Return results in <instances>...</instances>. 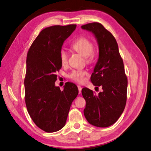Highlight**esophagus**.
Here are the masks:
<instances>
[{
    "mask_svg": "<svg viewBox=\"0 0 151 151\" xmlns=\"http://www.w3.org/2000/svg\"><path fill=\"white\" fill-rule=\"evenodd\" d=\"M77 88H78V90H79V93L81 94V91H82V88L81 87V86H77Z\"/></svg>",
    "mask_w": 151,
    "mask_h": 151,
    "instance_id": "34e87169",
    "label": "esophagus"
}]
</instances>
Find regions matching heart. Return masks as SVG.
<instances>
[{
  "mask_svg": "<svg viewBox=\"0 0 151 151\" xmlns=\"http://www.w3.org/2000/svg\"><path fill=\"white\" fill-rule=\"evenodd\" d=\"M71 48L81 55L86 58V62L89 63L93 58L94 45L90 40L84 37L77 38L71 45ZM60 59L62 65L67 63V53L65 50H62L60 52ZM88 75V72L86 70H74L69 75L70 78L78 83H83L85 81V77Z\"/></svg>",
  "mask_w": 151,
  "mask_h": 151,
  "instance_id": "1",
  "label": "heart"
}]
</instances>
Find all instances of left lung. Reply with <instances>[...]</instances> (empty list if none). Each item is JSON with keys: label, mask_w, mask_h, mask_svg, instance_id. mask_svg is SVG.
<instances>
[{"label": "left lung", "mask_w": 151, "mask_h": 151, "mask_svg": "<svg viewBox=\"0 0 151 151\" xmlns=\"http://www.w3.org/2000/svg\"><path fill=\"white\" fill-rule=\"evenodd\" d=\"M81 28L96 38L99 57L91 81L103 89L97 95L88 88L82 89L86 100L84 114L90 124L108 127L118 120L125 107L128 81L123 62L115 37L101 24L92 22Z\"/></svg>", "instance_id": "left-lung-1"}]
</instances>
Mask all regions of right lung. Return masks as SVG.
<instances>
[{"mask_svg":"<svg viewBox=\"0 0 151 151\" xmlns=\"http://www.w3.org/2000/svg\"><path fill=\"white\" fill-rule=\"evenodd\" d=\"M76 28V24H70L43 29L27 54L24 81L27 110L36 125L46 132H57L65 126L79 93L74 83H66L63 91L55 85L57 72L62 68L63 43Z\"/></svg>","mask_w":151,"mask_h":151,"instance_id":"obj_1","label":"right lung"}]
</instances>
